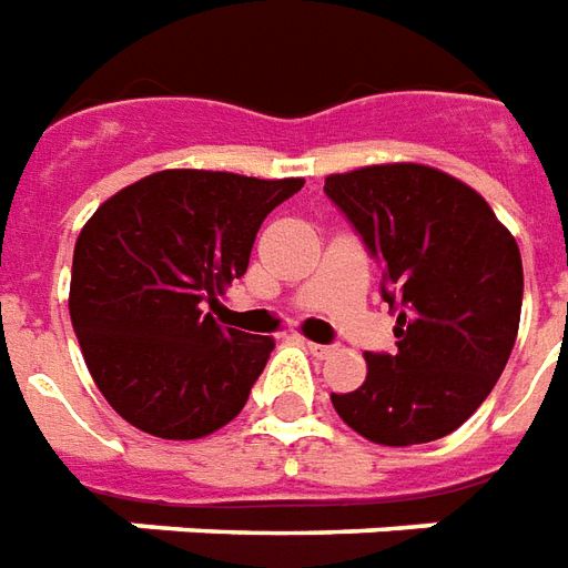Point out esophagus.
I'll return each instance as SVG.
<instances>
[{"label":"esophagus","mask_w":568,"mask_h":568,"mask_svg":"<svg viewBox=\"0 0 568 568\" xmlns=\"http://www.w3.org/2000/svg\"><path fill=\"white\" fill-rule=\"evenodd\" d=\"M302 347H308L314 357H329L335 351V345H317V342H308V338H302Z\"/></svg>","instance_id":"34e87169"}]
</instances>
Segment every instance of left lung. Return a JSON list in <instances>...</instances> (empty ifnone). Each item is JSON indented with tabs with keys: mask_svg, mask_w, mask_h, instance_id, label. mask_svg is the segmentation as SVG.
I'll list each match as a JSON object with an SVG mask.
<instances>
[{
	"mask_svg": "<svg viewBox=\"0 0 568 568\" xmlns=\"http://www.w3.org/2000/svg\"><path fill=\"white\" fill-rule=\"evenodd\" d=\"M324 193L381 263L396 351L366 354V381L333 393L354 433L424 445L454 433L490 396L520 324L515 235L471 187L417 163L329 175Z\"/></svg>",
	"mask_w": 568,
	"mask_h": 568,
	"instance_id": "left-lung-1",
	"label": "left lung"
}]
</instances>
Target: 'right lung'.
<instances>
[{
	"mask_svg": "<svg viewBox=\"0 0 568 568\" xmlns=\"http://www.w3.org/2000/svg\"><path fill=\"white\" fill-rule=\"evenodd\" d=\"M302 184L165 169L87 221L69 314L87 369L123 420L184 442L242 412L275 342L221 326L211 312L247 272L260 223Z\"/></svg>",
	"mask_w": 568,
	"mask_h": 568,
	"instance_id": "add662e5",
	"label": "right lung"
}]
</instances>
